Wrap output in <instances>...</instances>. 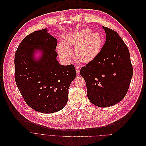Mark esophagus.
<instances>
[{
    "instance_id": "obj_1",
    "label": "esophagus",
    "mask_w": 146,
    "mask_h": 146,
    "mask_svg": "<svg viewBox=\"0 0 146 146\" xmlns=\"http://www.w3.org/2000/svg\"><path fill=\"white\" fill-rule=\"evenodd\" d=\"M75 69H76V72L77 74H79V72H80V68H79V67H75Z\"/></svg>"
}]
</instances>
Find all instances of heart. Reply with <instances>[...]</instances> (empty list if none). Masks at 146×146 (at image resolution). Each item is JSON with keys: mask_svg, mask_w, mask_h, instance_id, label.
I'll list each match as a JSON object with an SVG mask.
<instances>
[{"mask_svg": "<svg viewBox=\"0 0 146 146\" xmlns=\"http://www.w3.org/2000/svg\"><path fill=\"white\" fill-rule=\"evenodd\" d=\"M102 45V38L99 33H93L90 29H84L69 34L66 42L60 41L57 51L62 59L70 60L73 52L69 45H76V57L81 62H89L97 56Z\"/></svg>", "mask_w": 146, "mask_h": 146, "instance_id": "heart-1", "label": "heart"}]
</instances>
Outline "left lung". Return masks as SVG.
<instances>
[{"label": "left lung", "mask_w": 146, "mask_h": 146, "mask_svg": "<svg viewBox=\"0 0 146 146\" xmlns=\"http://www.w3.org/2000/svg\"><path fill=\"white\" fill-rule=\"evenodd\" d=\"M106 41L94 59L82 67L80 75L87 95L96 106L105 108L121 101L128 90L133 75L128 48L118 33L102 26Z\"/></svg>", "instance_id": "obj_1"}]
</instances>
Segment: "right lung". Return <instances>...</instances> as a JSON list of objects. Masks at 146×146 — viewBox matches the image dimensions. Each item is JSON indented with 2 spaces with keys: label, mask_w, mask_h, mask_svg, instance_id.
<instances>
[{
  "label": "right lung",
  "mask_w": 146,
  "mask_h": 146,
  "mask_svg": "<svg viewBox=\"0 0 146 146\" xmlns=\"http://www.w3.org/2000/svg\"><path fill=\"white\" fill-rule=\"evenodd\" d=\"M57 39L46 29L34 32L22 41L15 53V80L26 103L34 110L51 113L62 110L76 72L74 65H60L56 59ZM43 52L37 61L33 53Z\"/></svg>",
  "instance_id": "1"
}]
</instances>
